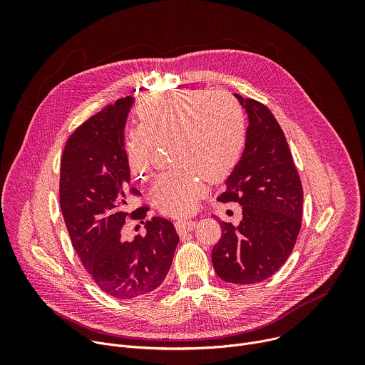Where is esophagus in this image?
Returning a JSON list of instances; mask_svg holds the SVG:
<instances>
[{
	"instance_id": "34e87169",
	"label": "esophagus",
	"mask_w": 365,
	"mask_h": 365,
	"mask_svg": "<svg viewBox=\"0 0 365 365\" xmlns=\"http://www.w3.org/2000/svg\"><path fill=\"white\" fill-rule=\"evenodd\" d=\"M195 221H192V220H178L176 222H175V227H176V231L179 232V234H182V232H189V231H192V230H195Z\"/></svg>"
}]
</instances>
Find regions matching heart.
<instances>
[{
  "mask_svg": "<svg viewBox=\"0 0 365 365\" xmlns=\"http://www.w3.org/2000/svg\"><path fill=\"white\" fill-rule=\"evenodd\" d=\"M140 127L125 143L130 170L144 178L158 144L172 141L176 166L158 176L151 197L170 215L193 211L205 179L221 180L237 166L247 125L238 101L224 91H179L145 98L137 108Z\"/></svg>",
  "mask_w": 365,
  "mask_h": 365,
  "instance_id": "1",
  "label": "heart"
}]
</instances>
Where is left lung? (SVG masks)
Returning a JSON list of instances; mask_svg holds the SVG:
<instances>
[{
  "instance_id": "left-lung-1",
  "label": "left lung",
  "mask_w": 365,
  "mask_h": 365,
  "mask_svg": "<svg viewBox=\"0 0 365 365\" xmlns=\"http://www.w3.org/2000/svg\"><path fill=\"white\" fill-rule=\"evenodd\" d=\"M234 95L248 115L245 147L218 200L240 203L242 220L238 225L220 221L222 235L212 250V264L228 283L254 284L289 258L302 227L303 189L272 111Z\"/></svg>"
}]
</instances>
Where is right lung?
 Wrapping results in <instances>:
<instances>
[{"mask_svg":"<svg viewBox=\"0 0 365 365\" xmlns=\"http://www.w3.org/2000/svg\"><path fill=\"white\" fill-rule=\"evenodd\" d=\"M134 98L125 96L91 117L68 138L61 165V207L72 245L96 286L117 299L158 289L170 270L179 235L170 221H145V234L125 240L130 166L124 128ZM147 206L131 218H145Z\"/></svg>","mask_w":365,"mask_h":365,"instance_id":"add662e5","label":"right lung"}]
</instances>
